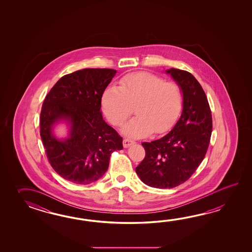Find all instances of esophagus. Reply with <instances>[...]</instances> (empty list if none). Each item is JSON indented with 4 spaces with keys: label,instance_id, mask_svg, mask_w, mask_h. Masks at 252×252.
I'll use <instances>...</instances> for the list:
<instances>
[{
    "label": "esophagus",
    "instance_id": "obj_1",
    "mask_svg": "<svg viewBox=\"0 0 252 252\" xmlns=\"http://www.w3.org/2000/svg\"><path fill=\"white\" fill-rule=\"evenodd\" d=\"M135 142H134L133 140H131V139H124V148H128L129 146H131V145H133Z\"/></svg>",
    "mask_w": 252,
    "mask_h": 252
}]
</instances>
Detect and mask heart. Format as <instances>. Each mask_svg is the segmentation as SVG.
<instances>
[{
    "label": "heart",
    "instance_id": "1",
    "mask_svg": "<svg viewBox=\"0 0 252 252\" xmlns=\"http://www.w3.org/2000/svg\"><path fill=\"white\" fill-rule=\"evenodd\" d=\"M101 103L108 121L115 126L124 124L135 108L137 116L124 124L121 131L130 138H140L171 128L182 109L183 94L176 83L140 72L123 77L119 87L107 86Z\"/></svg>",
    "mask_w": 252,
    "mask_h": 252
}]
</instances>
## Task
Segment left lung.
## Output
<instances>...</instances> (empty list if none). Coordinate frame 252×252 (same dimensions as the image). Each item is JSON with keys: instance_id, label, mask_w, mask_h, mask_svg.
I'll list each match as a JSON object with an SVG mask.
<instances>
[{"instance_id": "obj_1", "label": "left lung", "mask_w": 252, "mask_h": 252, "mask_svg": "<svg viewBox=\"0 0 252 252\" xmlns=\"http://www.w3.org/2000/svg\"><path fill=\"white\" fill-rule=\"evenodd\" d=\"M166 73L182 90L181 116L164 137L142 143L146 157L136 167L142 182L162 189L176 188L193 175L206 154L213 128L208 100L198 81L184 70Z\"/></svg>"}]
</instances>
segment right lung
Here are the masks:
<instances>
[{
    "instance_id": "add662e5",
    "label": "right lung",
    "mask_w": 252,
    "mask_h": 252,
    "mask_svg": "<svg viewBox=\"0 0 252 252\" xmlns=\"http://www.w3.org/2000/svg\"><path fill=\"white\" fill-rule=\"evenodd\" d=\"M116 70L86 68L61 77L43 102L40 137L54 170L65 180L88 185L107 171L113 151L124 149L123 138L102 118V92ZM67 124L68 136L59 138L56 125Z\"/></svg>"
}]
</instances>
